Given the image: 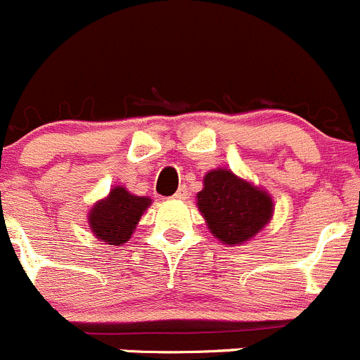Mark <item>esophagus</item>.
I'll return each mask as SVG.
<instances>
[{
  "mask_svg": "<svg viewBox=\"0 0 360 360\" xmlns=\"http://www.w3.org/2000/svg\"><path fill=\"white\" fill-rule=\"evenodd\" d=\"M188 197V188L186 186H179L176 193H174V199H186Z\"/></svg>",
  "mask_w": 360,
  "mask_h": 360,
  "instance_id": "esophagus-1",
  "label": "esophagus"
}]
</instances>
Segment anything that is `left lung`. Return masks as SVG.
Returning <instances> with one entry per match:
<instances>
[{"label":"left lung","instance_id":"left-lung-1","mask_svg":"<svg viewBox=\"0 0 360 360\" xmlns=\"http://www.w3.org/2000/svg\"><path fill=\"white\" fill-rule=\"evenodd\" d=\"M197 204L213 235L229 245L249 240L273 215L271 197L226 168L206 174Z\"/></svg>","mask_w":360,"mask_h":360}]
</instances>
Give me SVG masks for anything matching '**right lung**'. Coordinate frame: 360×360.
Here are the masks:
<instances>
[{
  "instance_id": "add662e5",
  "label": "right lung",
  "mask_w": 360,
  "mask_h": 360,
  "mask_svg": "<svg viewBox=\"0 0 360 360\" xmlns=\"http://www.w3.org/2000/svg\"><path fill=\"white\" fill-rule=\"evenodd\" d=\"M148 204L150 199L147 197L131 195L122 186L112 188L108 199L96 202L89 213V228L102 242L111 245L125 244Z\"/></svg>"
}]
</instances>
